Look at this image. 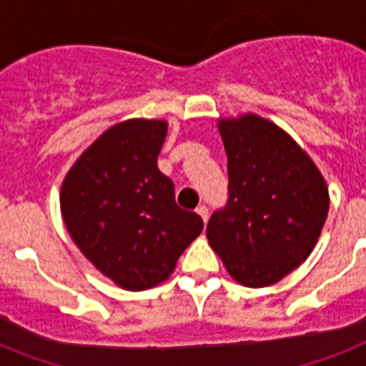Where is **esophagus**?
Here are the masks:
<instances>
[{"mask_svg":"<svg viewBox=\"0 0 366 366\" xmlns=\"http://www.w3.org/2000/svg\"><path fill=\"white\" fill-rule=\"evenodd\" d=\"M195 212H197L199 216H201V218H203L204 224H207V219H209V209H207V207H204V204H199L197 209H195Z\"/></svg>","mask_w":366,"mask_h":366,"instance_id":"esophagus-1","label":"esophagus"}]
</instances>
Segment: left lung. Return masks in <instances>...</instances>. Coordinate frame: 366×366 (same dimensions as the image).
Returning a JSON list of instances; mask_svg holds the SVG:
<instances>
[{"mask_svg":"<svg viewBox=\"0 0 366 366\" xmlns=\"http://www.w3.org/2000/svg\"><path fill=\"white\" fill-rule=\"evenodd\" d=\"M229 199L207 225V239L234 280L280 282L316 246L329 189L316 163L282 127L257 114L222 118Z\"/></svg>","mask_w":366,"mask_h":366,"instance_id":"8db88e82","label":"left lung"}]
</instances>
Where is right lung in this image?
<instances>
[{
  "mask_svg": "<svg viewBox=\"0 0 366 366\" xmlns=\"http://www.w3.org/2000/svg\"><path fill=\"white\" fill-rule=\"evenodd\" d=\"M165 120L133 118L109 127L65 174L59 193L71 239L116 286L142 291L171 276L203 231L180 209L173 180L157 169Z\"/></svg>",
  "mask_w": 366,
  "mask_h": 366,
  "instance_id": "add662e5",
  "label": "right lung"
}]
</instances>
